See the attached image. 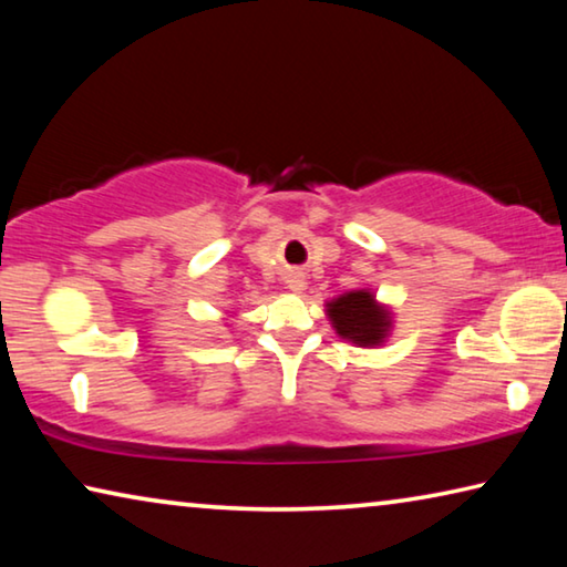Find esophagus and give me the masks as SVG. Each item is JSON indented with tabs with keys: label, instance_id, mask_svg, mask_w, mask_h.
<instances>
[{
	"label": "esophagus",
	"instance_id": "esophagus-1",
	"mask_svg": "<svg viewBox=\"0 0 567 567\" xmlns=\"http://www.w3.org/2000/svg\"><path fill=\"white\" fill-rule=\"evenodd\" d=\"M285 282H287V287H290L292 292H302L305 290V272H300V270H292V272H287V277H285Z\"/></svg>",
	"mask_w": 567,
	"mask_h": 567
}]
</instances>
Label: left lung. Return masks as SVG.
<instances>
[{
  "label": "left lung",
  "mask_w": 567,
  "mask_h": 567,
  "mask_svg": "<svg viewBox=\"0 0 567 567\" xmlns=\"http://www.w3.org/2000/svg\"><path fill=\"white\" fill-rule=\"evenodd\" d=\"M328 315L334 332L358 348L382 344L392 328L390 310L382 307L370 290H352L334 297L328 302Z\"/></svg>",
  "instance_id": "1"
}]
</instances>
